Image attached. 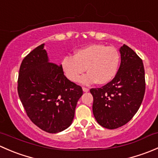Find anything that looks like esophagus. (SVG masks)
<instances>
[{
	"mask_svg": "<svg viewBox=\"0 0 158 158\" xmlns=\"http://www.w3.org/2000/svg\"><path fill=\"white\" fill-rule=\"evenodd\" d=\"M82 90H83L84 92H88L89 89L88 88H85V87H82Z\"/></svg>",
	"mask_w": 158,
	"mask_h": 158,
	"instance_id": "esophagus-1",
	"label": "esophagus"
}]
</instances>
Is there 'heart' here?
<instances>
[{"label":"heart","instance_id":"b5f03b06","mask_svg":"<svg viewBox=\"0 0 158 158\" xmlns=\"http://www.w3.org/2000/svg\"><path fill=\"white\" fill-rule=\"evenodd\" d=\"M119 61L120 56L114 47L96 44L77 49L74 56L64 57L61 66L71 82H76L87 69L89 73L82 76L79 82L83 85H91L96 82L102 85L114 79Z\"/></svg>","mask_w":158,"mask_h":158}]
</instances>
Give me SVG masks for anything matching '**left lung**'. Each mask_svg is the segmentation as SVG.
<instances>
[{"label":"left lung","mask_w":158,"mask_h":158,"mask_svg":"<svg viewBox=\"0 0 158 158\" xmlns=\"http://www.w3.org/2000/svg\"><path fill=\"white\" fill-rule=\"evenodd\" d=\"M119 51L121 64L114 79L101 88L90 89L94 117L109 129L128 123L139 109L145 92L142 60L125 44Z\"/></svg>","instance_id":"8db88e82"}]
</instances>
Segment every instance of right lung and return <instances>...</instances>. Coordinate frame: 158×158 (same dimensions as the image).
<instances>
[{
    "label": "right lung",
    "mask_w": 158,
    "mask_h": 158,
    "mask_svg": "<svg viewBox=\"0 0 158 158\" xmlns=\"http://www.w3.org/2000/svg\"><path fill=\"white\" fill-rule=\"evenodd\" d=\"M17 83L20 101L36 126L53 134L71 125L82 89L65 76L61 65L49 63L44 44L24 57Z\"/></svg>",
    "instance_id": "add662e5"
}]
</instances>
